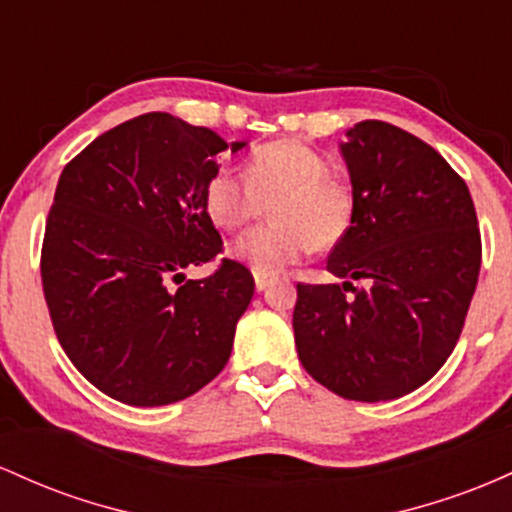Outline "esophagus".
Here are the masks:
<instances>
[{"mask_svg":"<svg viewBox=\"0 0 512 512\" xmlns=\"http://www.w3.org/2000/svg\"><path fill=\"white\" fill-rule=\"evenodd\" d=\"M254 280H256V290H258V292H263V290H266L268 285L273 283L271 275H261V273H256V275H254Z\"/></svg>","mask_w":512,"mask_h":512,"instance_id":"esophagus-1","label":"esophagus"}]
</instances>
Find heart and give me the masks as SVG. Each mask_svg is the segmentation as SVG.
I'll return each instance as SVG.
<instances>
[{"label":"heart","mask_w":512,"mask_h":512,"mask_svg":"<svg viewBox=\"0 0 512 512\" xmlns=\"http://www.w3.org/2000/svg\"><path fill=\"white\" fill-rule=\"evenodd\" d=\"M205 212L212 225L237 232L271 208L273 222L246 232L229 249L254 273L278 275L300 263L309 249H329L353 225L355 193L331 174L319 149L295 140L256 147L244 174L220 166L205 183Z\"/></svg>","instance_id":"obj_1"}]
</instances>
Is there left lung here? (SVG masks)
<instances>
[{
    "instance_id": "obj_1",
    "label": "left lung",
    "mask_w": 512,
    "mask_h": 512,
    "mask_svg": "<svg viewBox=\"0 0 512 512\" xmlns=\"http://www.w3.org/2000/svg\"><path fill=\"white\" fill-rule=\"evenodd\" d=\"M341 154L353 225L326 271L360 279L297 285L295 346L309 375L353 401H389L426 384L455 350L481 268L467 183L411 132L363 120Z\"/></svg>"
}]
</instances>
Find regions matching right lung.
<instances>
[{
  "label": "right lung",
  "instance_id": "obj_1",
  "mask_svg": "<svg viewBox=\"0 0 512 512\" xmlns=\"http://www.w3.org/2000/svg\"><path fill=\"white\" fill-rule=\"evenodd\" d=\"M227 147L208 128L145 113L62 169L40 251L45 302L67 358L111 399L174 404L227 365L254 297L249 268L222 258L208 278L169 287L222 254L203 191Z\"/></svg>",
  "mask_w": 512,
  "mask_h": 512
}]
</instances>
